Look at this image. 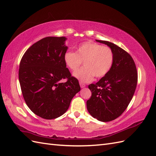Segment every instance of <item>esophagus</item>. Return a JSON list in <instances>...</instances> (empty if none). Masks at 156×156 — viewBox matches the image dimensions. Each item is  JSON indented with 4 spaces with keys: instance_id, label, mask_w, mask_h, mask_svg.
<instances>
[{
    "instance_id": "obj_1",
    "label": "esophagus",
    "mask_w": 156,
    "mask_h": 156,
    "mask_svg": "<svg viewBox=\"0 0 156 156\" xmlns=\"http://www.w3.org/2000/svg\"><path fill=\"white\" fill-rule=\"evenodd\" d=\"M80 87H82V88H83V87H86V84H84V83L80 82Z\"/></svg>"
}]
</instances>
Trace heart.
Returning <instances> with one entry per match:
<instances>
[{
	"label": "heart",
	"mask_w": 156,
	"mask_h": 156,
	"mask_svg": "<svg viewBox=\"0 0 156 156\" xmlns=\"http://www.w3.org/2000/svg\"><path fill=\"white\" fill-rule=\"evenodd\" d=\"M114 53L111 48L100 44L86 41L80 44L76 52L67 51L64 56L66 65L76 71L74 76L81 82H88L95 78H102L109 73L114 62Z\"/></svg>",
	"instance_id": "b5f03b06"
}]
</instances>
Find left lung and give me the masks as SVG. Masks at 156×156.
<instances>
[{"instance_id": "obj_1", "label": "left lung", "mask_w": 156, "mask_h": 156, "mask_svg": "<svg viewBox=\"0 0 156 156\" xmlns=\"http://www.w3.org/2000/svg\"><path fill=\"white\" fill-rule=\"evenodd\" d=\"M96 41L108 45L114 53L111 70L96 83L88 86L91 96L87 109L93 117L103 122L118 118L126 110L133 98L138 82V73L130 55L115 44Z\"/></svg>"}]
</instances>
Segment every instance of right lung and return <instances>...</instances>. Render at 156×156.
Here are the masks:
<instances>
[{
    "label": "right lung",
    "mask_w": 156,
    "mask_h": 156,
    "mask_svg": "<svg viewBox=\"0 0 156 156\" xmlns=\"http://www.w3.org/2000/svg\"><path fill=\"white\" fill-rule=\"evenodd\" d=\"M65 37H47L27 49L20 63L19 82L30 110L45 119L65 113L72 99L80 91L78 80L64 60L67 47ZM66 79L65 83L59 82Z\"/></svg>",
    "instance_id": "obj_1"
}]
</instances>
